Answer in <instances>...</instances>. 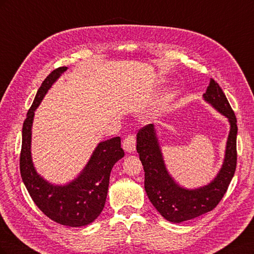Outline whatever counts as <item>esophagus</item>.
<instances>
[{"mask_svg":"<svg viewBox=\"0 0 254 254\" xmlns=\"http://www.w3.org/2000/svg\"><path fill=\"white\" fill-rule=\"evenodd\" d=\"M135 136L133 134H128L123 141V148L126 152H133L135 150Z\"/></svg>","mask_w":254,"mask_h":254,"instance_id":"obj_1","label":"esophagus"}]
</instances>
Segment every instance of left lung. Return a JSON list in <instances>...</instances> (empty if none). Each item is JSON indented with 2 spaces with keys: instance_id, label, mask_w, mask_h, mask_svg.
<instances>
[{
  "instance_id": "obj_1",
  "label": "left lung",
  "mask_w": 254,
  "mask_h": 254,
  "mask_svg": "<svg viewBox=\"0 0 254 254\" xmlns=\"http://www.w3.org/2000/svg\"><path fill=\"white\" fill-rule=\"evenodd\" d=\"M202 98L226 117L230 125L220 170L205 186L188 189L173 178L166 167L155 125L143 127L136 134V150L145 172L146 194L157 211L175 224L212 211L226 194L236 168L237 121L231 106L219 84L212 78Z\"/></svg>"
}]
</instances>
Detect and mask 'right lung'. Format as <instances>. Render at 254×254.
I'll return each mask as SVG.
<instances>
[{
    "label": "right lung",
    "mask_w": 254,
    "mask_h": 254,
    "mask_svg": "<svg viewBox=\"0 0 254 254\" xmlns=\"http://www.w3.org/2000/svg\"><path fill=\"white\" fill-rule=\"evenodd\" d=\"M67 66L54 70L38 89L34 103L22 128L20 172L23 183L36 205L52 220L68 227H82L93 222L102 213L108 194L113 165L125 156L121 137L99 142L73 180L64 184L48 181L37 172L32 157V128L35 111Z\"/></svg>",
    "instance_id": "right-lung-1"
}]
</instances>
